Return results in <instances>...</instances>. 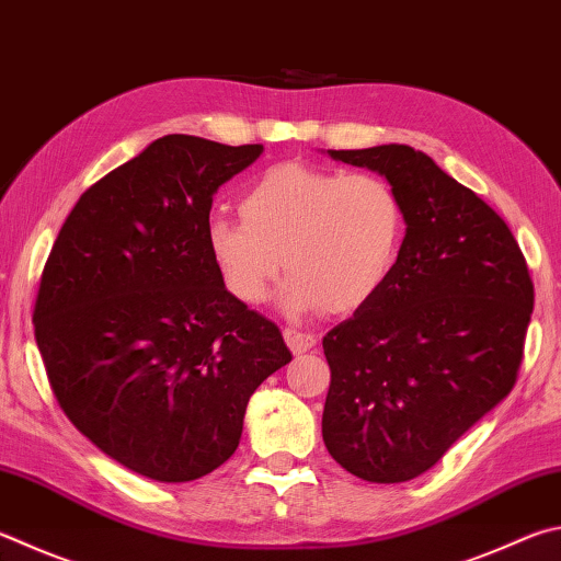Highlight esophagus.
<instances>
[{
	"label": "esophagus",
	"mask_w": 561,
	"mask_h": 561,
	"mask_svg": "<svg viewBox=\"0 0 561 561\" xmlns=\"http://www.w3.org/2000/svg\"><path fill=\"white\" fill-rule=\"evenodd\" d=\"M284 341H287L291 353H307L316 345V335L301 333L297 329H284Z\"/></svg>",
	"instance_id": "obj_1"
}]
</instances>
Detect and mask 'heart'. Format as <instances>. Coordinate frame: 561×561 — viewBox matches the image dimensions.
<instances>
[{
  "instance_id": "1",
  "label": "heart",
  "mask_w": 561,
  "mask_h": 561,
  "mask_svg": "<svg viewBox=\"0 0 561 561\" xmlns=\"http://www.w3.org/2000/svg\"><path fill=\"white\" fill-rule=\"evenodd\" d=\"M240 216L206 222L222 287L257 307L284 267L279 307L291 316L363 309L392 277L404 242L400 196L368 171L274 164L242 188Z\"/></svg>"
}]
</instances>
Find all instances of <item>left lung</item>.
I'll return each instance as SVG.
<instances>
[{
  "instance_id": "8db88e82",
  "label": "left lung",
  "mask_w": 561,
  "mask_h": 561,
  "mask_svg": "<svg viewBox=\"0 0 561 561\" xmlns=\"http://www.w3.org/2000/svg\"><path fill=\"white\" fill-rule=\"evenodd\" d=\"M387 179L404 242L378 297L323 335V444L370 483L422 476L511 394L535 289L497 213L407 145L329 149Z\"/></svg>"
}]
</instances>
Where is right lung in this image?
<instances>
[{
	"label": "right lung",
	"mask_w": 561,
	"mask_h": 561,
	"mask_svg": "<svg viewBox=\"0 0 561 561\" xmlns=\"http://www.w3.org/2000/svg\"><path fill=\"white\" fill-rule=\"evenodd\" d=\"M262 151L151 141L80 196L41 274L36 345L60 410L151 481L226 463L252 392L291 360L277 325L222 287L206 245L213 196Z\"/></svg>",
	"instance_id": "right-lung-1"
}]
</instances>
